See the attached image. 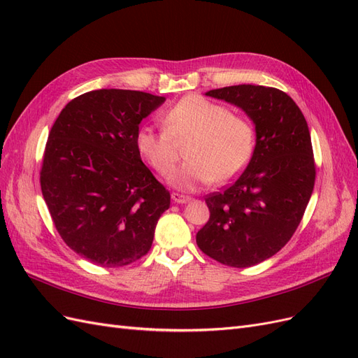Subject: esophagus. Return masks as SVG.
<instances>
[{
    "instance_id": "1",
    "label": "esophagus",
    "mask_w": 358,
    "mask_h": 358,
    "mask_svg": "<svg viewBox=\"0 0 358 358\" xmlns=\"http://www.w3.org/2000/svg\"><path fill=\"white\" fill-rule=\"evenodd\" d=\"M171 200L175 203H179V204H183L191 200V197L188 196H183V194H179V192H171Z\"/></svg>"
}]
</instances>
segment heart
<instances>
[{
	"label": "heart",
	"instance_id": "b5f03b06",
	"mask_svg": "<svg viewBox=\"0 0 358 358\" xmlns=\"http://www.w3.org/2000/svg\"><path fill=\"white\" fill-rule=\"evenodd\" d=\"M161 122L162 129L138 128L136 146L150 167L169 176L178 161L179 146L188 142V161L171 176L180 188L194 189L213 180L230 182L254 155L257 133L251 119L231 113L227 106L203 95L183 96L162 113Z\"/></svg>",
	"mask_w": 358,
	"mask_h": 358
}]
</instances>
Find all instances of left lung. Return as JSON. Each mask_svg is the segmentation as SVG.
Listing matches in <instances>:
<instances>
[{"mask_svg":"<svg viewBox=\"0 0 358 358\" xmlns=\"http://www.w3.org/2000/svg\"><path fill=\"white\" fill-rule=\"evenodd\" d=\"M206 95L243 109L257 145L242 175L204 197L210 216L196 241L221 264L251 267L288 243L306 210L315 183L309 128L291 96L270 86L234 85Z\"/></svg>","mask_w":358,"mask_h":358,"instance_id":"left-lung-1","label":"left lung"}]
</instances>
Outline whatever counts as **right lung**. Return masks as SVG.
Wrapping results in <instances>:
<instances>
[{
	"instance_id": "right-lung-1",
	"label": "right lung",
	"mask_w": 358,
	"mask_h": 358,
	"mask_svg": "<svg viewBox=\"0 0 358 358\" xmlns=\"http://www.w3.org/2000/svg\"><path fill=\"white\" fill-rule=\"evenodd\" d=\"M164 96L96 90L73 99L53 124L40 185L61 239L101 267H124L149 252L170 192L136 146L138 124Z\"/></svg>"
}]
</instances>
